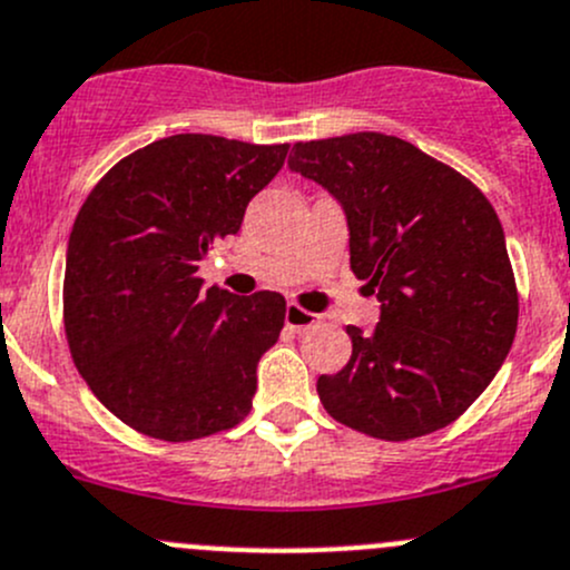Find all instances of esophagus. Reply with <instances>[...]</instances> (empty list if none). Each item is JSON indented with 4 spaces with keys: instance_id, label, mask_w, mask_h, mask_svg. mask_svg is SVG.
Instances as JSON below:
<instances>
[{
    "instance_id": "esophagus-1",
    "label": "esophagus",
    "mask_w": 570,
    "mask_h": 570,
    "mask_svg": "<svg viewBox=\"0 0 570 570\" xmlns=\"http://www.w3.org/2000/svg\"><path fill=\"white\" fill-rule=\"evenodd\" d=\"M284 323H286V328H292V331H306V328H312V325L320 323V314L306 312V308H301L297 303H289V306H286V314H284Z\"/></svg>"
}]
</instances>
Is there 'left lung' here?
I'll return each mask as SVG.
<instances>
[{
  "label": "left lung",
  "instance_id": "8db88e82",
  "mask_svg": "<svg viewBox=\"0 0 570 570\" xmlns=\"http://www.w3.org/2000/svg\"><path fill=\"white\" fill-rule=\"evenodd\" d=\"M292 173L342 206L351 269L379 297L351 362L320 375L325 412L379 440H412L460 417L493 381L518 328L504 228L468 178L384 132L301 141Z\"/></svg>",
  "mask_w": 570,
  "mask_h": 570
}]
</instances>
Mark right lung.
I'll return each instance as SVG.
<instances>
[{
  "label": "right lung",
  "mask_w": 570,
  "mask_h": 570,
  "mask_svg": "<svg viewBox=\"0 0 570 570\" xmlns=\"http://www.w3.org/2000/svg\"><path fill=\"white\" fill-rule=\"evenodd\" d=\"M286 150L180 132L116 164L82 203L66 247V340L94 395L136 432L186 443L250 412L286 301L206 289L197 269Z\"/></svg>",
  "instance_id": "obj_1"
}]
</instances>
